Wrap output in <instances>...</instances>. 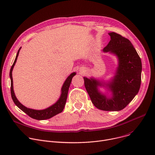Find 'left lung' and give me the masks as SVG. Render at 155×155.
<instances>
[{"label":"left lung","instance_id":"obj_1","mask_svg":"<svg viewBox=\"0 0 155 155\" xmlns=\"http://www.w3.org/2000/svg\"><path fill=\"white\" fill-rule=\"evenodd\" d=\"M110 40L102 50L115 55L118 66L110 80L101 81L93 77H84V86L92 104L105 111L124 109L138 94L141 84L142 65L141 59L129 40L115 32L109 33ZM100 87L111 92L103 93Z\"/></svg>","mask_w":155,"mask_h":155}]
</instances>
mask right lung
<instances>
[{
    "label": "right lung",
    "instance_id": "1",
    "mask_svg": "<svg viewBox=\"0 0 155 155\" xmlns=\"http://www.w3.org/2000/svg\"><path fill=\"white\" fill-rule=\"evenodd\" d=\"M20 49H21V47L20 48L17 52L14 64L12 66L10 71V78L11 81V87H10L11 96H12V98L14 102L20 109H21L23 112H24L25 114H27L31 118L36 119V120H46V119H49L54 117V115L61 113L64 108V106L67 100L69 87L70 86L71 82V81H72L73 78L76 74V72L72 73L67 78V79L64 81V84H63V86L61 87V96L59 97V99L54 104L49 107L43 110H35V109L27 108V107L22 105L17 99L14 93V86H13L12 71L15 64V63L17 61V59Z\"/></svg>",
    "mask_w": 155,
    "mask_h": 155
}]
</instances>
